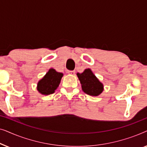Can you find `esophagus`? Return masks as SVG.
Here are the masks:
<instances>
[{"mask_svg": "<svg viewBox=\"0 0 147 147\" xmlns=\"http://www.w3.org/2000/svg\"><path fill=\"white\" fill-rule=\"evenodd\" d=\"M75 71L74 70H73V71H70V70H69V71H67V73L69 74H71V75H74V74H75Z\"/></svg>", "mask_w": 147, "mask_h": 147, "instance_id": "1", "label": "esophagus"}]
</instances>
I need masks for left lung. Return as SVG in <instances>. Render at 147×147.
<instances>
[{
    "instance_id": "obj_1",
    "label": "left lung",
    "mask_w": 147,
    "mask_h": 147,
    "mask_svg": "<svg viewBox=\"0 0 147 147\" xmlns=\"http://www.w3.org/2000/svg\"><path fill=\"white\" fill-rule=\"evenodd\" d=\"M83 91L90 96H96L103 91V84L94 75L91 69H86L82 74H77Z\"/></svg>"
}]
</instances>
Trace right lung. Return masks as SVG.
Listing matches in <instances>:
<instances>
[{
  "mask_svg": "<svg viewBox=\"0 0 147 147\" xmlns=\"http://www.w3.org/2000/svg\"><path fill=\"white\" fill-rule=\"evenodd\" d=\"M63 74L57 72L54 69H50L46 75L38 82L37 90L44 95L54 93L59 85Z\"/></svg>",
  "mask_w": 147,
  "mask_h": 147,
  "instance_id": "add662e5",
  "label": "right lung"
}]
</instances>
